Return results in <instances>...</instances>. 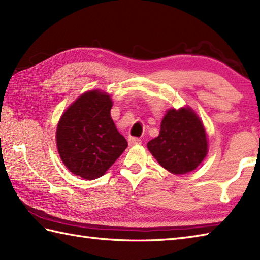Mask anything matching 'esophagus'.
<instances>
[{
	"instance_id": "esophagus-1",
	"label": "esophagus",
	"mask_w": 260,
	"mask_h": 260,
	"mask_svg": "<svg viewBox=\"0 0 260 260\" xmlns=\"http://www.w3.org/2000/svg\"><path fill=\"white\" fill-rule=\"evenodd\" d=\"M141 143H142V141H141V139H139V137H129L128 139L129 146L139 145V144H141Z\"/></svg>"
}]
</instances>
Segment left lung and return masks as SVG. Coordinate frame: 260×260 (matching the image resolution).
Returning a JSON list of instances; mask_svg holds the SVG:
<instances>
[{
    "mask_svg": "<svg viewBox=\"0 0 260 260\" xmlns=\"http://www.w3.org/2000/svg\"><path fill=\"white\" fill-rule=\"evenodd\" d=\"M148 151L162 167L173 174L196 170L207 156L208 141L204 126L190 107L169 109Z\"/></svg>",
    "mask_w": 260,
    "mask_h": 260,
    "instance_id": "1",
    "label": "left lung"
}]
</instances>
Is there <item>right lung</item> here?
I'll use <instances>...</instances> for the list:
<instances>
[{
  "instance_id": "add662e5",
  "label": "right lung",
  "mask_w": 260,
  "mask_h": 260,
  "mask_svg": "<svg viewBox=\"0 0 260 260\" xmlns=\"http://www.w3.org/2000/svg\"><path fill=\"white\" fill-rule=\"evenodd\" d=\"M108 93L90 90L62 114L57 127V147L71 173L85 180L101 178L128 146L110 117Z\"/></svg>"
}]
</instances>
